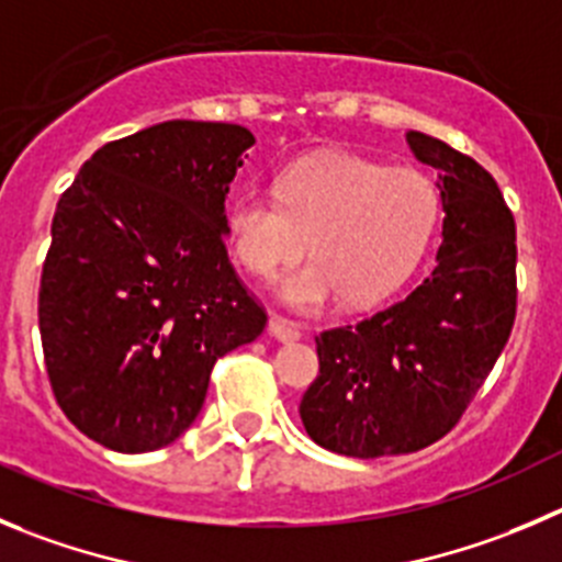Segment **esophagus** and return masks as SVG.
I'll use <instances>...</instances> for the list:
<instances>
[{
  "mask_svg": "<svg viewBox=\"0 0 562 562\" xmlns=\"http://www.w3.org/2000/svg\"><path fill=\"white\" fill-rule=\"evenodd\" d=\"M267 328H270V334L276 336L278 341H295V339H301V328H297V325L292 323V319L281 317V314H270V325H267Z\"/></svg>",
  "mask_w": 562,
  "mask_h": 562,
  "instance_id": "obj_1",
  "label": "esophagus"
}]
</instances>
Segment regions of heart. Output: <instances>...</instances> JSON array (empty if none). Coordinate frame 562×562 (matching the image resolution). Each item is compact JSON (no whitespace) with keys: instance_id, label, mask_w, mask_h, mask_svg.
Here are the masks:
<instances>
[{"instance_id":"b5f03b06","label":"heart","mask_w":562,"mask_h":562,"mask_svg":"<svg viewBox=\"0 0 562 562\" xmlns=\"http://www.w3.org/2000/svg\"><path fill=\"white\" fill-rule=\"evenodd\" d=\"M441 198L425 173L364 159L297 162L278 190L250 184L232 198L226 234L250 276L270 281L301 259L284 284L297 312H323L347 295L372 303L403 284L436 232Z\"/></svg>"}]
</instances>
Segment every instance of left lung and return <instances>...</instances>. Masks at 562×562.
Returning <instances> with one entry per match:
<instances>
[{
	"label": "left lung",
	"instance_id": "left-lung-1",
	"mask_svg": "<svg viewBox=\"0 0 562 562\" xmlns=\"http://www.w3.org/2000/svg\"><path fill=\"white\" fill-rule=\"evenodd\" d=\"M405 140L438 170L436 267L403 301L314 336L319 375L301 400L308 436L350 458L403 456L445 438L516 319V221L499 184L436 137L408 132Z\"/></svg>",
	"mask_w": 562,
	"mask_h": 562
}]
</instances>
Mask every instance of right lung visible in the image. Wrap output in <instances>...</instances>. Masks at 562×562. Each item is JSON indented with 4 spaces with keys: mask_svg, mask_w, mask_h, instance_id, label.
I'll return each mask as SVG.
<instances>
[{
    "mask_svg": "<svg viewBox=\"0 0 562 562\" xmlns=\"http://www.w3.org/2000/svg\"><path fill=\"white\" fill-rule=\"evenodd\" d=\"M254 143L237 124L165 121L101 146L57 201L37 292L44 361L63 414L106 450L176 441L217 358L265 330L223 239Z\"/></svg>",
    "mask_w": 562,
    "mask_h": 562,
    "instance_id": "obj_1",
    "label": "right lung"
}]
</instances>
